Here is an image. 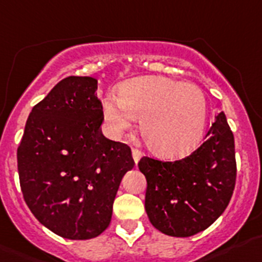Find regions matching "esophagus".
<instances>
[{
  "instance_id": "34e87169",
  "label": "esophagus",
  "mask_w": 262,
  "mask_h": 262,
  "mask_svg": "<svg viewBox=\"0 0 262 262\" xmlns=\"http://www.w3.org/2000/svg\"><path fill=\"white\" fill-rule=\"evenodd\" d=\"M140 157H141V150H139L138 148H133V158L136 164H138V161L140 160Z\"/></svg>"
}]
</instances>
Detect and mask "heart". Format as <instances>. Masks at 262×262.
<instances>
[{
    "mask_svg": "<svg viewBox=\"0 0 262 262\" xmlns=\"http://www.w3.org/2000/svg\"><path fill=\"white\" fill-rule=\"evenodd\" d=\"M102 109L110 133L117 138L140 118L144 141L161 156L191 149L203 135L208 118L205 95L196 84L162 76L127 81L118 96L104 98Z\"/></svg>",
    "mask_w": 262,
    "mask_h": 262,
    "instance_id": "1",
    "label": "heart"
}]
</instances>
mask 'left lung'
Instances as JSON below:
<instances>
[{
    "label": "left lung",
    "instance_id": "left-lung-1",
    "mask_svg": "<svg viewBox=\"0 0 262 262\" xmlns=\"http://www.w3.org/2000/svg\"><path fill=\"white\" fill-rule=\"evenodd\" d=\"M147 178L145 210L150 224L170 236L204 231L229 205L236 182L234 135L226 115L214 117L203 143L177 161L141 157Z\"/></svg>",
    "mask_w": 262,
    "mask_h": 262
}]
</instances>
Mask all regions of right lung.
<instances>
[{
  "label": "right lung",
  "instance_id": "1",
  "mask_svg": "<svg viewBox=\"0 0 262 262\" xmlns=\"http://www.w3.org/2000/svg\"><path fill=\"white\" fill-rule=\"evenodd\" d=\"M97 80L69 76L33 106L18 147L26 204L40 224L66 239L98 236L112 220L131 148L101 133Z\"/></svg>",
  "mask_w": 262,
  "mask_h": 262
}]
</instances>
